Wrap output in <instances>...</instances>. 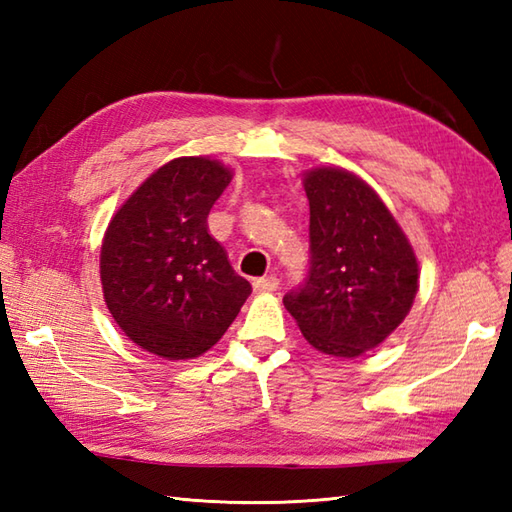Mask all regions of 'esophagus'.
<instances>
[{"label":"esophagus","instance_id":"34e87169","mask_svg":"<svg viewBox=\"0 0 512 512\" xmlns=\"http://www.w3.org/2000/svg\"><path fill=\"white\" fill-rule=\"evenodd\" d=\"M253 288H255V292H273V290L279 288V279L273 277V275L259 277V279L253 281Z\"/></svg>","mask_w":512,"mask_h":512}]
</instances>
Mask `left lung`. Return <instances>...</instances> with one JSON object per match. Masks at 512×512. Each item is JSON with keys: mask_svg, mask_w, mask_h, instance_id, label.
Returning a JSON list of instances; mask_svg holds the SVG:
<instances>
[{"mask_svg": "<svg viewBox=\"0 0 512 512\" xmlns=\"http://www.w3.org/2000/svg\"><path fill=\"white\" fill-rule=\"evenodd\" d=\"M310 268L284 297L306 341L354 358L405 321L418 290V262L383 200L354 173L310 169Z\"/></svg>", "mask_w": 512, "mask_h": 512, "instance_id": "1", "label": "left lung"}]
</instances>
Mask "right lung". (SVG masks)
<instances>
[{
  "label": "right lung",
  "mask_w": 512,
  "mask_h": 512,
  "mask_svg": "<svg viewBox=\"0 0 512 512\" xmlns=\"http://www.w3.org/2000/svg\"><path fill=\"white\" fill-rule=\"evenodd\" d=\"M231 178L217 160L176 158L151 173L107 226L103 297L118 328L145 352L167 361L204 354L253 292L206 224Z\"/></svg>",
  "instance_id": "1"
}]
</instances>
